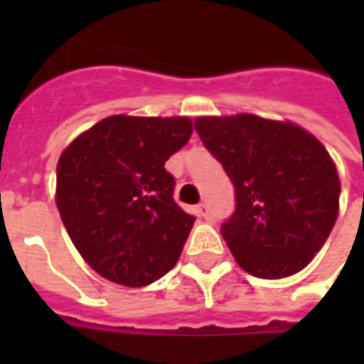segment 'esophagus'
Wrapping results in <instances>:
<instances>
[{
  "mask_svg": "<svg viewBox=\"0 0 364 364\" xmlns=\"http://www.w3.org/2000/svg\"><path fill=\"white\" fill-rule=\"evenodd\" d=\"M196 211H198L200 217H204V219H210V208H208V204H200L198 208H196Z\"/></svg>",
  "mask_w": 364,
  "mask_h": 364,
  "instance_id": "obj_1",
  "label": "esophagus"
}]
</instances>
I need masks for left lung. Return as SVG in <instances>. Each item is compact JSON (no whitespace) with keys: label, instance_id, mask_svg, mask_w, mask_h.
<instances>
[{"label":"left lung","instance_id":"obj_1","mask_svg":"<svg viewBox=\"0 0 364 364\" xmlns=\"http://www.w3.org/2000/svg\"><path fill=\"white\" fill-rule=\"evenodd\" d=\"M194 128L234 185L221 225L251 276L279 279L310 264L338 217L340 179L321 141L293 122L257 115L198 117Z\"/></svg>","mask_w":364,"mask_h":364}]
</instances>
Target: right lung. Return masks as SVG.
<instances>
[{
	"label": "right lung",
	"instance_id": "add662e5",
	"mask_svg": "<svg viewBox=\"0 0 364 364\" xmlns=\"http://www.w3.org/2000/svg\"><path fill=\"white\" fill-rule=\"evenodd\" d=\"M187 117H107L68 145L56 205L81 257L100 276L145 287L176 266L194 217L173 200L166 160L191 139Z\"/></svg>",
	"mask_w": 364,
	"mask_h": 364
}]
</instances>
